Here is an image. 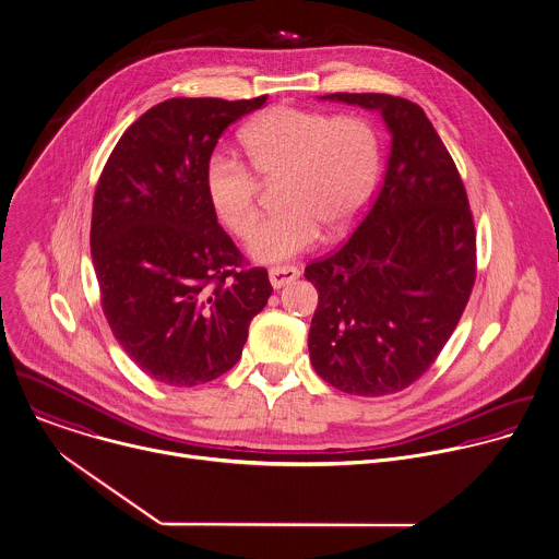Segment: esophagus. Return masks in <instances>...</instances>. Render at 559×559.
<instances>
[{
  "label": "esophagus",
  "instance_id": "34e87169",
  "mask_svg": "<svg viewBox=\"0 0 559 559\" xmlns=\"http://www.w3.org/2000/svg\"><path fill=\"white\" fill-rule=\"evenodd\" d=\"M298 276H300L298 267H292V265H276L270 270V283L274 289H281V287L294 283Z\"/></svg>",
  "mask_w": 559,
  "mask_h": 559
}]
</instances>
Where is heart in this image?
<instances>
[{
	"label": "heart",
	"mask_w": 559,
	"mask_h": 559,
	"mask_svg": "<svg viewBox=\"0 0 559 559\" xmlns=\"http://www.w3.org/2000/svg\"><path fill=\"white\" fill-rule=\"evenodd\" d=\"M241 145L259 176L276 185L281 213L248 243L254 261H287L309 250L320 228L344 233L361 215L379 171L374 130L359 117L274 106L241 130ZM241 158L215 152L204 167L206 198L217 219L248 237L259 219L261 182Z\"/></svg>",
	"instance_id": "obj_1"
}]
</instances>
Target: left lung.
<instances>
[{"label":"left lung","instance_id":"8db88e82","mask_svg":"<svg viewBox=\"0 0 559 559\" xmlns=\"http://www.w3.org/2000/svg\"><path fill=\"white\" fill-rule=\"evenodd\" d=\"M322 99L379 110L392 134L383 185L357 230L305 267L318 289L316 372L357 396L418 381L453 335L477 276V233L462 176L425 110L385 93Z\"/></svg>","mask_w":559,"mask_h":559}]
</instances>
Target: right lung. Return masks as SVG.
<instances>
[{
	"label": "right lung",
	"mask_w": 559,
	"mask_h": 559,
	"mask_svg": "<svg viewBox=\"0 0 559 559\" xmlns=\"http://www.w3.org/2000/svg\"><path fill=\"white\" fill-rule=\"evenodd\" d=\"M265 99H165L121 134L97 180L91 257L102 309L158 383L193 388L228 372L272 294L267 270L246 265L204 189L222 132Z\"/></svg>",
	"instance_id": "right-lung-1"
}]
</instances>
